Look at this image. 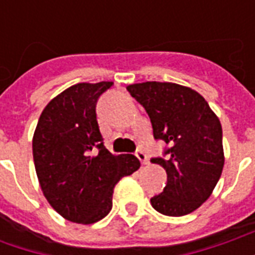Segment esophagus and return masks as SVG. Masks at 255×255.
<instances>
[{
	"label": "esophagus",
	"mask_w": 255,
	"mask_h": 255,
	"mask_svg": "<svg viewBox=\"0 0 255 255\" xmlns=\"http://www.w3.org/2000/svg\"><path fill=\"white\" fill-rule=\"evenodd\" d=\"M135 155L138 157L139 161H140V162H142L143 165H147V164H149V160H147V154L144 153L143 150H140V149L136 150V153H135Z\"/></svg>",
	"instance_id": "obj_1"
}]
</instances>
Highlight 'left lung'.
<instances>
[{"label":"left lung","instance_id":"8db88e82","mask_svg":"<svg viewBox=\"0 0 255 255\" xmlns=\"http://www.w3.org/2000/svg\"><path fill=\"white\" fill-rule=\"evenodd\" d=\"M128 93L149 115L155 140L168 147L150 162L166 172V186L150 199L165 216L179 217L202 205L219 182L223 166V129L219 117L197 91L175 83L131 84Z\"/></svg>","mask_w":255,"mask_h":255}]
</instances>
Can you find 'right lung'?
I'll use <instances>...</instances> for the list:
<instances>
[{"label": "right lung", "mask_w": 255, "mask_h": 255, "mask_svg": "<svg viewBox=\"0 0 255 255\" xmlns=\"http://www.w3.org/2000/svg\"><path fill=\"white\" fill-rule=\"evenodd\" d=\"M112 86L78 83L58 94L42 112L32 139L43 195L58 214L78 224L104 219L117 182L140 166L135 155H113L104 144L95 108Z\"/></svg>", "instance_id": "right-lung-1"}]
</instances>
